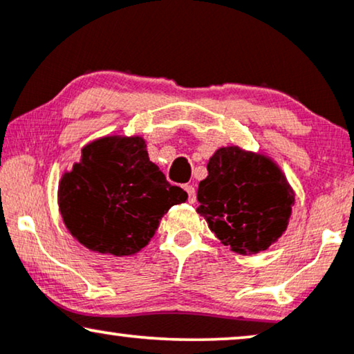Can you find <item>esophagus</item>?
Listing matches in <instances>:
<instances>
[{
    "mask_svg": "<svg viewBox=\"0 0 354 354\" xmlns=\"http://www.w3.org/2000/svg\"><path fill=\"white\" fill-rule=\"evenodd\" d=\"M183 188H185V192L188 193V201L195 203L196 201V190H195V187H193V185H185Z\"/></svg>",
    "mask_w": 354,
    "mask_h": 354,
    "instance_id": "esophagus-1",
    "label": "esophagus"
}]
</instances>
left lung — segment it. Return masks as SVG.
Wrapping results in <instances>:
<instances>
[{"mask_svg": "<svg viewBox=\"0 0 354 354\" xmlns=\"http://www.w3.org/2000/svg\"><path fill=\"white\" fill-rule=\"evenodd\" d=\"M198 214L222 245L240 254L268 250L288 225L295 195L282 171L261 154L221 148L198 185Z\"/></svg>", "mask_w": 354, "mask_h": 354, "instance_id": "left-lung-1", "label": "left lung"}]
</instances>
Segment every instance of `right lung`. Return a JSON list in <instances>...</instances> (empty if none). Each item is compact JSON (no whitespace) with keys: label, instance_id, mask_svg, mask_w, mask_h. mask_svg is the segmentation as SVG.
<instances>
[{"label":"right lung","instance_id":"right-lung-1","mask_svg":"<svg viewBox=\"0 0 354 354\" xmlns=\"http://www.w3.org/2000/svg\"><path fill=\"white\" fill-rule=\"evenodd\" d=\"M187 198L149 161L140 137L86 145L59 185V209L71 234L88 250L114 256L147 246L161 217Z\"/></svg>","mask_w":354,"mask_h":354}]
</instances>
